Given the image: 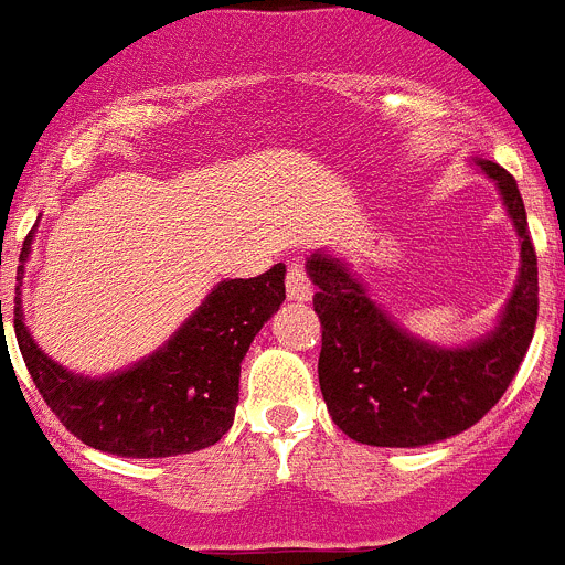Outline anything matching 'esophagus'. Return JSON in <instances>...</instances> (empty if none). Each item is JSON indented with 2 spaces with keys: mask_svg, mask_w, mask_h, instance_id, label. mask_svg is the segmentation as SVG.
<instances>
[{
  "mask_svg": "<svg viewBox=\"0 0 565 565\" xmlns=\"http://www.w3.org/2000/svg\"><path fill=\"white\" fill-rule=\"evenodd\" d=\"M286 291L291 302H308V299L313 297V286H310L308 274H305V268L299 266V263H291V266H288Z\"/></svg>",
  "mask_w": 565,
  "mask_h": 565,
  "instance_id": "34e87169",
  "label": "esophagus"
}]
</instances>
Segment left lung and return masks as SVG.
I'll return each mask as SVG.
<instances>
[{"label":"left lung","mask_w":565,"mask_h":565,"mask_svg":"<svg viewBox=\"0 0 565 565\" xmlns=\"http://www.w3.org/2000/svg\"><path fill=\"white\" fill-rule=\"evenodd\" d=\"M470 162L495 184L521 246L519 277L493 330L445 347L414 335L366 291L341 257H308L322 322L319 386L335 426L355 443L420 448L462 434L499 403L519 372L537 319V260L519 184L495 162Z\"/></svg>","instance_id":"1"}]
</instances>
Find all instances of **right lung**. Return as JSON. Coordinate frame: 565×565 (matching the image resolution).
<instances>
[{"label":"right lung","mask_w":565,"mask_h":565,"mask_svg":"<svg viewBox=\"0 0 565 565\" xmlns=\"http://www.w3.org/2000/svg\"><path fill=\"white\" fill-rule=\"evenodd\" d=\"M33 235L30 230L19 255L13 328L33 384L58 420L117 457L162 459L218 443L235 420L241 361L286 299V266L277 263L252 279H221L159 350L92 377L50 359L24 324L22 279Z\"/></svg>","instance_id":"add662e5"}]
</instances>
